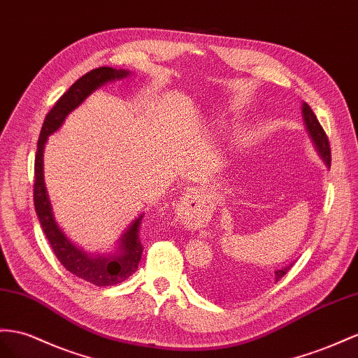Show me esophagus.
I'll list each match as a JSON object with an SVG mask.
<instances>
[{
  "label": "esophagus",
  "instance_id": "obj_1",
  "mask_svg": "<svg viewBox=\"0 0 358 358\" xmlns=\"http://www.w3.org/2000/svg\"><path fill=\"white\" fill-rule=\"evenodd\" d=\"M196 203V195H195V192H189V194H186V196L182 198V201H181V210L182 212H187V210H194V204Z\"/></svg>",
  "mask_w": 358,
  "mask_h": 358
}]
</instances>
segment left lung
Instances as JSON below:
<instances>
[{
    "instance_id": "8db88e82",
    "label": "left lung",
    "mask_w": 358,
    "mask_h": 358,
    "mask_svg": "<svg viewBox=\"0 0 358 358\" xmlns=\"http://www.w3.org/2000/svg\"><path fill=\"white\" fill-rule=\"evenodd\" d=\"M302 116H304V122H306V127H307V130H308V134L311 137V141H313L319 155H320V157H322V160L325 162V164L329 168V166H331V150H329L328 137H327V134L324 131L322 125L319 124L316 115L313 113V110L310 108V106L307 103L302 104ZM290 268H292V263L287 264V266H284L281 269L275 271V275H273L275 282L280 281L284 277V275L289 272ZM204 289L208 290V292H213V290L219 289V284L216 282V280L210 278V280L204 281Z\"/></svg>"
}]
</instances>
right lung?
Returning <instances> with one entry per match:
<instances>
[{
	"instance_id": "1",
	"label": "right lung",
	"mask_w": 358,
	"mask_h": 358,
	"mask_svg": "<svg viewBox=\"0 0 358 358\" xmlns=\"http://www.w3.org/2000/svg\"><path fill=\"white\" fill-rule=\"evenodd\" d=\"M130 74L131 72L127 69L101 66L80 77L45 116L34 159V208L54 254L71 273L99 287L115 286L137 271L143 251V245L139 237L143 213L137 216L128 227V230L119 241V248L115 254L92 255L78 248L76 243L68 239V236L62 231V228L54 219L43 180V148L48 141V136L59 130L65 117L83 103L92 92H95L106 83H112L115 80L127 78Z\"/></svg>"
}]
</instances>
